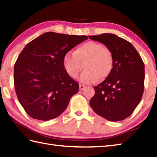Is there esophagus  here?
<instances>
[{
    "label": "esophagus",
    "mask_w": 157,
    "mask_h": 157,
    "mask_svg": "<svg viewBox=\"0 0 157 157\" xmlns=\"http://www.w3.org/2000/svg\"><path fill=\"white\" fill-rule=\"evenodd\" d=\"M85 87H86V86H83V85H79V90L80 91H82V90H83L85 89Z\"/></svg>",
    "instance_id": "1"
}]
</instances>
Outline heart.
Here are the masks:
<instances>
[{"label":"heart","instance_id":"b5f03b06","mask_svg":"<svg viewBox=\"0 0 157 157\" xmlns=\"http://www.w3.org/2000/svg\"><path fill=\"white\" fill-rule=\"evenodd\" d=\"M85 70L79 77L80 82L90 84L98 78L103 79L110 74L114 64L111 52L99 43L88 41L79 45L75 52L69 51L63 57V66L72 78L78 77L82 64Z\"/></svg>","mask_w":157,"mask_h":157}]
</instances>
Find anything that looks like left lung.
<instances>
[{"mask_svg": "<svg viewBox=\"0 0 157 157\" xmlns=\"http://www.w3.org/2000/svg\"><path fill=\"white\" fill-rule=\"evenodd\" d=\"M110 51L114 64L110 74L94 87L90 105L97 114L117 122L130 116L139 104L144 92V64L134 47L111 33L89 36Z\"/></svg>", "mask_w": 157, "mask_h": 157, "instance_id": "left-lung-1", "label": "left lung"}]
</instances>
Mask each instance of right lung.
Masks as SVG:
<instances>
[{
	"mask_svg": "<svg viewBox=\"0 0 157 157\" xmlns=\"http://www.w3.org/2000/svg\"><path fill=\"white\" fill-rule=\"evenodd\" d=\"M87 39L47 32L25 47L14 66V84L18 100L31 118H57L78 92L79 83L64 70L63 57Z\"/></svg>",
	"mask_w": 157,
	"mask_h": 157,
	"instance_id": "obj_1",
	"label": "right lung"
}]
</instances>
